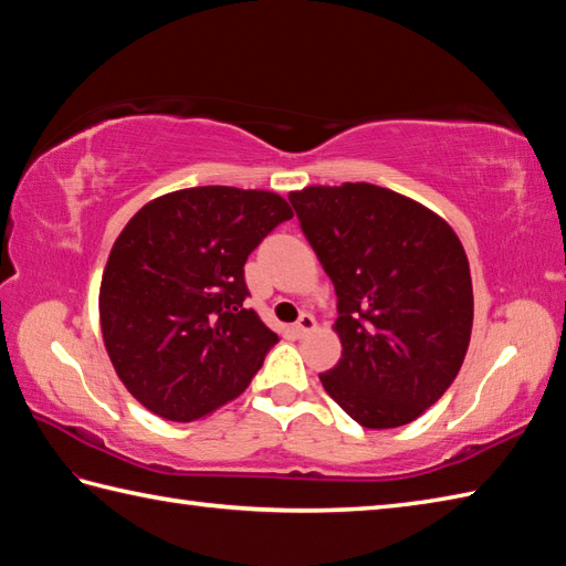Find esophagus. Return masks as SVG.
<instances>
[{
    "label": "esophagus",
    "instance_id": "obj_1",
    "mask_svg": "<svg viewBox=\"0 0 566 566\" xmlns=\"http://www.w3.org/2000/svg\"><path fill=\"white\" fill-rule=\"evenodd\" d=\"M294 331H296L298 335L314 333V331H316V318L311 316V314H302V316H298V321L294 323Z\"/></svg>",
    "mask_w": 566,
    "mask_h": 566
}]
</instances>
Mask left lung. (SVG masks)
Here are the masks:
<instances>
[{
    "label": "left lung",
    "mask_w": 566,
    "mask_h": 566,
    "mask_svg": "<svg viewBox=\"0 0 566 566\" xmlns=\"http://www.w3.org/2000/svg\"><path fill=\"white\" fill-rule=\"evenodd\" d=\"M290 201L338 296L343 357L323 389L365 428L411 423L448 391L472 338L460 238L423 203L367 182L311 185Z\"/></svg>",
    "instance_id": "8db88e82"
}]
</instances>
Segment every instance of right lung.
Returning a JSON list of instances; mask_svg holds the SVG:
<instances>
[{
	"label": "right lung",
	"instance_id": "right-lung-1",
	"mask_svg": "<svg viewBox=\"0 0 566 566\" xmlns=\"http://www.w3.org/2000/svg\"><path fill=\"white\" fill-rule=\"evenodd\" d=\"M294 216L268 189L189 187L148 201L106 260L104 347L138 403L191 423L248 389L280 340L252 308L243 268Z\"/></svg>",
	"mask_w": 566,
	"mask_h": 566
}]
</instances>
